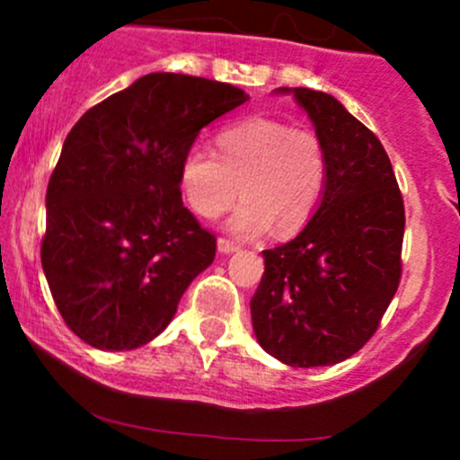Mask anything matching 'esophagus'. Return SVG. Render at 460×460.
Instances as JSON below:
<instances>
[{"label":"esophagus","mask_w":460,"mask_h":460,"mask_svg":"<svg viewBox=\"0 0 460 460\" xmlns=\"http://www.w3.org/2000/svg\"><path fill=\"white\" fill-rule=\"evenodd\" d=\"M217 252L234 253V252H238V244L231 243V240H226V238H217Z\"/></svg>","instance_id":"esophagus-1"}]
</instances>
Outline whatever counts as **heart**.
<instances>
[{
    "label": "heart",
    "instance_id": "obj_1",
    "mask_svg": "<svg viewBox=\"0 0 460 460\" xmlns=\"http://www.w3.org/2000/svg\"><path fill=\"white\" fill-rule=\"evenodd\" d=\"M217 151L189 148L180 164V187L198 216L213 220L240 196L244 202L229 217V231L256 238L276 229L289 235L316 211L327 182V151L314 131L269 118L226 127Z\"/></svg>",
    "mask_w": 460,
    "mask_h": 460
}]
</instances>
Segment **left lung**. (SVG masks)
<instances>
[{
  "instance_id": "1",
  "label": "left lung",
  "mask_w": 460,
  "mask_h": 460,
  "mask_svg": "<svg viewBox=\"0 0 460 460\" xmlns=\"http://www.w3.org/2000/svg\"><path fill=\"white\" fill-rule=\"evenodd\" d=\"M294 95L327 151V182L312 220L262 252L252 324L267 354L289 367H327L374 336L401 282L405 207L378 137L333 95Z\"/></svg>"
}]
</instances>
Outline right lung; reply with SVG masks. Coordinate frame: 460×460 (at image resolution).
<instances>
[{
	"instance_id": "1",
	"label": "right lung",
	"mask_w": 460,
	"mask_h": 460,
	"mask_svg": "<svg viewBox=\"0 0 460 460\" xmlns=\"http://www.w3.org/2000/svg\"><path fill=\"white\" fill-rule=\"evenodd\" d=\"M247 100L222 82L148 73L71 128L46 189L41 267L86 345H146L213 262L216 238L182 204L180 164L207 124Z\"/></svg>"
}]
</instances>
